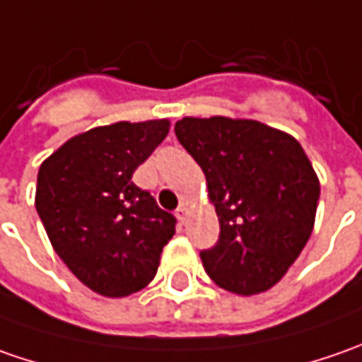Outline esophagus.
<instances>
[{
	"label": "esophagus",
	"instance_id": "34e87169",
	"mask_svg": "<svg viewBox=\"0 0 362 362\" xmlns=\"http://www.w3.org/2000/svg\"><path fill=\"white\" fill-rule=\"evenodd\" d=\"M187 216H189L187 205H185V203H183V205H179V209H177V217H179V221H181V223H185Z\"/></svg>",
	"mask_w": 362,
	"mask_h": 362
}]
</instances>
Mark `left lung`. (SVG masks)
I'll return each mask as SVG.
<instances>
[{
  "instance_id": "1",
  "label": "left lung",
  "mask_w": 362,
  "mask_h": 362,
  "mask_svg": "<svg viewBox=\"0 0 362 362\" xmlns=\"http://www.w3.org/2000/svg\"><path fill=\"white\" fill-rule=\"evenodd\" d=\"M175 134L197 160L219 217L202 262L219 288L252 296L296 262L314 228L320 183L300 143L250 119H185Z\"/></svg>"
}]
</instances>
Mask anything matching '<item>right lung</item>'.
Listing matches in <instances>:
<instances>
[{
    "label": "right lung",
    "mask_w": 362,
    "mask_h": 362,
    "mask_svg": "<svg viewBox=\"0 0 362 362\" xmlns=\"http://www.w3.org/2000/svg\"><path fill=\"white\" fill-rule=\"evenodd\" d=\"M167 119L96 127L66 141L40 165L35 209L52 247L92 292L122 298L157 274L175 217L132 183L165 141Z\"/></svg>",
    "instance_id": "right-lung-1"
}]
</instances>
